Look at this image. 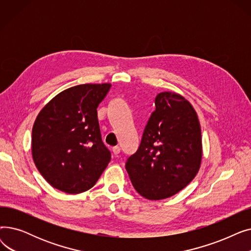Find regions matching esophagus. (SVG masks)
Segmentation results:
<instances>
[{"label": "esophagus", "mask_w": 251, "mask_h": 251, "mask_svg": "<svg viewBox=\"0 0 251 251\" xmlns=\"http://www.w3.org/2000/svg\"><path fill=\"white\" fill-rule=\"evenodd\" d=\"M120 151H121L120 147H114V148H113V152H114L115 155H118L119 153H120Z\"/></svg>", "instance_id": "34e87169"}]
</instances>
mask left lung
Here are the masks:
<instances>
[{
	"label": "left lung",
	"mask_w": 251,
	"mask_h": 251,
	"mask_svg": "<svg viewBox=\"0 0 251 251\" xmlns=\"http://www.w3.org/2000/svg\"><path fill=\"white\" fill-rule=\"evenodd\" d=\"M155 110L126 170L135 190L151 201L171 197L196 176L202 157L201 130L191 103L176 92L154 100Z\"/></svg>",
	"instance_id": "1"
}]
</instances>
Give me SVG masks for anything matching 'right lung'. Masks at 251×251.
<instances>
[{
	"mask_svg": "<svg viewBox=\"0 0 251 251\" xmlns=\"http://www.w3.org/2000/svg\"><path fill=\"white\" fill-rule=\"evenodd\" d=\"M110 87V83L70 87L37 115L31 139L33 162L54 188L71 194L84 192L111 161L97 111Z\"/></svg>",
	"mask_w": 251,
	"mask_h": 251,
	"instance_id": "add662e5",
	"label": "right lung"
}]
</instances>
